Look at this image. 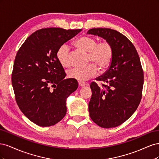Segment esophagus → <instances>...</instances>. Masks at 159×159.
I'll return each instance as SVG.
<instances>
[{
	"instance_id": "esophagus-1",
	"label": "esophagus",
	"mask_w": 159,
	"mask_h": 159,
	"mask_svg": "<svg viewBox=\"0 0 159 159\" xmlns=\"http://www.w3.org/2000/svg\"><path fill=\"white\" fill-rule=\"evenodd\" d=\"M78 84L80 87H84V86L86 85L85 82L84 81H78Z\"/></svg>"
}]
</instances>
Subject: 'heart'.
<instances>
[{"label": "heart", "instance_id": "heart-1", "mask_svg": "<svg viewBox=\"0 0 159 159\" xmlns=\"http://www.w3.org/2000/svg\"><path fill=\"white\" fill-rule=\"evenodd\" d=\"M74 45L78 50L88 53L87 61L88 64H91L84 68H74L68 70V78L80 81H86L98 74V67L101 71H105L111 64L113 48L108 41L98 42L93 37L84 36L78 38ZM70 46L67 44L61 45L57 50V60L64 68L70 66Z\"/></svg>", "mask_w": 159, "mask_h": 159}]
</instances>
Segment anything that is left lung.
<instances>
[{"mask_svg":"<svg viewBox=\"0 0 159 159\" xmlns=\"http://www.w3.org/2000/svg\"><path fill=\"white\" fill-rule=\"evenodd\" d=\"M88 34L102 37L112 45L113 57L105 74L93 81L89 103V116L103 128L123 123L137 109L142 98L143 70L138 53L128 38L117 30L106 28H91Z\"/></svg>","mask_w":159,"mask_h":159,"instance_id":"1","label":"left lung"}]
</instances>
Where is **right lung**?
<instances>
[{
  "label": "right lung",
  "mask_w": 159,
  "mask_h": 159,
  "mask_svg": "<svg viewBox=\"0 0 159 159\" xmlns=\"http://www.w3.org/2000/svg\"><path fill=\"white\" fill-rule=\"evenodd\" d=\"M81 31L42 28L28 37L18 50L12 72L15 99L23 114L38 126L60 121L66 114V98L78 88L76 80L64 79L66 74L56 52Z\"/></svg>",
  "instance_id": "right-lung-1"
}]
</instances>
